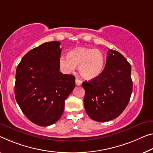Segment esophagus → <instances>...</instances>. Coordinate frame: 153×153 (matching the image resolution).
Listing matches in <instances>:
<instances>
[{
    "label": "esophagus",
    "instance_id": "esophagus-1",
    "mask_svg": "<svg viewBox=\"0 0 153 153\" xmlns=\"http://www.w3.org/2000/svg\"><path fill=\"white\" fill-rule=\"evenodd\" d=\"M75 82H76V85H81L82 84V81L80 79H79L78 78L76 79V80H75Z\"/></svg>",
    "mask_w": 153,
    "mask_h": 153
}]
</instances>
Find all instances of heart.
<instances>
[{"mask_svg": "<svg viewBox=\"0 0 153 153\" xmlns=\"http://www.w3.org/2000/svg\"><path fill=\"white\" fill-rule=\"evenodd\" d=\"M105 55L98 49L79 47L67 54V57H62L59 65L66 73L73 72L78 67L79 72L83 78L91 80L102 72L105 65Z\"/></svg>", "mask_w": 153, "mask_h": 153, "instance_id": "obj_1", "label": "heart"}]
</instances>
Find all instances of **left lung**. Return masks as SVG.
<instances>
[{
  "label": "left lung",
  "instance_id": "left-lung-1",
  "mask_svg": "<svg viewBox=\"0 0 153 153\" xmlns=\"http://www.w3.org/2000/svg\"><path fill=\"white\" fill-rule=\"evenodd\" d=\"M131 66L125 57L109 49L103 71L82 86L84 107L91 119L107 122L116 118L127 106L133 91Z\"/></svg>",
  "mask_w": 153,
  "mask_h": 153
}]
</instances>
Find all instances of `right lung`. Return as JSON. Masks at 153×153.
<instances>
[{
	"label": "right lung",
	"instance_id": "right-lung-1",
	"mask_svg": "<svg viewBox=\"0 0 153 153\" xmlns=\"http://www.w3.org/2000/svg\"><path fill=\"white\" fill-rule=\"evenodd\" d=\"M57 41L46 42L23 57L16 74L15 97L25 116L38 126L57 122L75 77L59 71L62 49Z\"/></svg>",
	"mask_w": 153,
	"mask_h": 153
}]
</instances>
